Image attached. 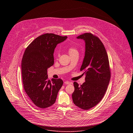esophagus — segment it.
Instances as JSON below:
<instances>
[{"label":"esophagus","mask_w":133,"mask_h":133,"mask_svg":"<svg viewBox=\"0 0 133 133\" xmlns=\"http://www.w3.org/2000/svg\"><path fill=\"white\" fill-rule=\"evenodd\" d=\"M64 83L65 84H66V85H69V84H71V82H70L69 81H65Z\"/></svg>","instance_id":"34e87169"}]
</instances>
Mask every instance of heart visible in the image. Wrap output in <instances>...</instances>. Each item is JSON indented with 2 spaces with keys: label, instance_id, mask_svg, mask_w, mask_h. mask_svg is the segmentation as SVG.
<instances>
[{
  "label": "heart",
  "instance_id": "obj_1",
  "mask_svg": "<svg viewBox=\"0 0 133 133\" xmlns=\"http://www.w3.org/2000/svg\"><path fill=\"white\" fill-rule=\"evenodd\" d=\"M68 52H69L70 55L74 54V53H76V52H78L76 48L73 46H71L69 47V48L68 49Z\"/></svg>",
  "mask_w": 133,
  "mask_h": 133
}]
</instances>
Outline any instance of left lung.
I'll list each match as a JSON object with an SVG mask.
<instances>
[{"label": "left lung", "mask_w": 133, "mask_h": 133, "mask_svg": "<svg viewBox=\"0 0 133 133\" xmlns=\"http://www.w3.org/2000/svg\"><path fill=\"white\" fill-rule=\"evenodd\" d=\"M85 42V53L80 71L85 74V82L80 86L74 82L72 94L74 104L87 110L95 107L105 95L111 78L109 59L106 49L98 37L85 33L77 37Z\"/></svg>", "instance_id": "1"}]
</instances>
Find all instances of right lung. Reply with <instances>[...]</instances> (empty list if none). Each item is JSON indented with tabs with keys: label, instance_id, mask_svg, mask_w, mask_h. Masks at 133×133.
<instances>
[{
	"label": "right lung",
	"instance_id": "add662e5",
	"mask_svg": "<svg viewBox=\"0 0 133 133\" xmlns=\"http://www.w3.org/2000/svg\"><path fill=\"white\" fill-rule=\"evenodd\" d=\"M67 38L44 34L35 39L24 53L21 63L23 87L32 102L40 108L53 105L63 85L61 79L48 80L47 69L54 64L53 53L57 45Z\"/></svg>",
	"mask_w": 133,
	"mask_h": 133
}]
</instances>
